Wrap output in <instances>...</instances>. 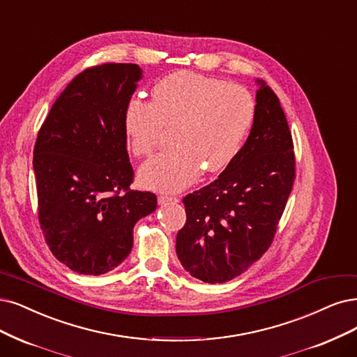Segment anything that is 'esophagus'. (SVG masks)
I'll use <instances>...</instances> for the list:
<instances>
[{
    "label": "esophagus",
    "mask_w": 357,
    "mask_h": 357,
    "mask_svg": "<svg viewBox=\"0 0 357 357\" xmlns=\"http://www.w3.org/2000/svg\"><path fill=\"white\" fill-rule=\"evenodd\" d=\"M157 202H158V204L163 206V204H167V203H178L179 199H178V197H172V195H158Z\"/></svg>",
    "instance_id": "34e87169"
}]
</instances>
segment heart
I'll return each instance as SVG.
<instances>
[{"instance_id":"b5f03b06","label":"heart","mask_w":357,"mask_h":357,"mask_svg":"<svg viewBox=\"0 0 357 357\" xmlns=\"http://www.w3.org/2000/svg\"><path fill=\"white\" fill-rule=\"evenodd\" d=\"M250 92L222 79L179 70L158 81L151 102L132 98L123 116L129 147L137 157L150 155L172 128L175 145L139 170L144 187L176 192L199 179L202 169L218 174L238 155L255 122Z\"/></svg>"}]
</instances>
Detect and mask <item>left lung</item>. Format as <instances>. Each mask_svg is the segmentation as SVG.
I'll list each match as a JSON object with an SVG mask.
<instances>
[{
  "label": "left lung",
  "mask_w": 357,
  "mask_h": 357,
  "mask_svg": "<svg viewBox=\"0 0 357 357\" xmlns=\"http://www.w3.org/2000/svg\"><path fill=\"white\" fill-rule=\"evenodd\" d=\"M256 116L235 160L219 178L183 197L187 222L176 255L208 284L241 275L271 247L296 178L291 132L278 97L257 81Z\"/></svg>",
  "instance_id": "1"
}]
</instances>
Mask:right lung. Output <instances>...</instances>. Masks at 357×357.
I'll use <instances>...</instances> for the list:
<instances>
[{"mask_svg": "<svg viewBox=\"0 0 357 357\" xmlns=\"http://www.w3.org/2000/svg\"><path fill=\"white\" fill-rule=\"evenodd\" d=\"M138 64L104 63L64 88L33 149L38 218L51 253L82 275H102L128 257L135 223L157 207L149 191L130 190L134 169L123 116Z\"/></svg>", "mask_w": 357, "mask_h": 357, "instance_id": "obj_1", "label": "right lung"}]
</instances>
